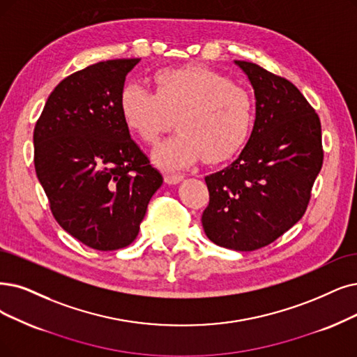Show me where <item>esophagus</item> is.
Listing matches in <instances>:
<instances>
[{
	"mask_svg": "<svg viewBox=\"0 0 357 357\" xmlns=\"http://www.w3.org/2000/svg\"><path fill=\"white\" fill-rule=\"evenodd\" d=\"M164 180L168 184H177V183H180L183 180V176L181 174H176V173H165L164 174Z\"/></svg>",
	"mask_w": 357,
	"mask_h": 357,
	"instance_id": "1",
	"label": "esophagus"
}]
</instances>
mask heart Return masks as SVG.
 I'll use <instances>...</instances> for the list:
<instances>
[{"label": "heart", "instance_id": "heart-1", "mask_svg": "<svg viewBox=\"0 0 357 357\" xmlns=\"http://www.w3.org/2000/svg\"><path fill=\"white\" fill-rule=\"evenodd\" d=\"M152 82L155 92L126 86L120 109L127 129L148 145L156 144L177 117L178 133L152 153L156 164L178 169L201 156L221 162L243 148L255 121L253 99L243 88L202 66L162 68Z\"/></svg>", "mask_w": 357, "mask_h": 357}]
</instances>
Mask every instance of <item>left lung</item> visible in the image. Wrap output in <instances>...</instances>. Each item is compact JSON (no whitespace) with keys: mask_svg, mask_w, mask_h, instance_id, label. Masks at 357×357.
Returning a JSON list of instances; mask_svg holds the SVG:
<instances>
[{"mask_svg":"<svg viewBox=\"0 0 357 357\" xmlns=\"http://www.w3.org/2000/svg\"><path fill=\"white\" fill-rule=\"evenodd\" d=\"M234 63L255 91V124L238 158L205 177L202 225L215 245L250 252L303 217L324 151L318 114L291 82L255 63Z\"/></svg>","mask_w":357,"mask_h":357,"instance_id":"1","label":"left lung"}]
</instances>
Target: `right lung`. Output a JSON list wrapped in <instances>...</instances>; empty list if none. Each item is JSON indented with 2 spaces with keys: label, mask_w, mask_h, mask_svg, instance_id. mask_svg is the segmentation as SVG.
Wrapping results in <instances>:
<instances>
[{
  "label": "right lung",
  "mask_w": 357,
  "mask_h": 357,
  "mask_svg": "<svg viewBox=\"0 0 357 357\" xmlns=\"http://www.w3.org/2000/svg\"><path fill=\"white\" fill-rule=\"evenodd\" d=\"M139 61L108 60L70 75L35 126V169L52 215L96 250L129 246L162 184L120 109L126 76Z\"/></svg>",
  "instance_id": "1"
}]
</instances>
